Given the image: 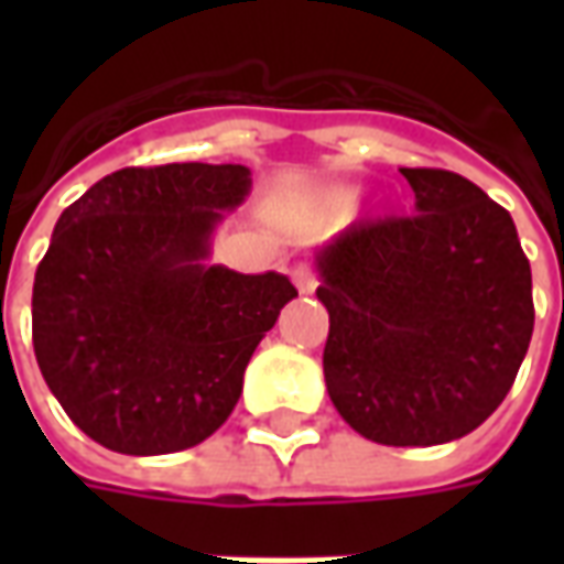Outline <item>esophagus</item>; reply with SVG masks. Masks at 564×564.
<instances>
[{
    "mask_svg": "<svg viewBox=\"0 0 564 564\" xmlns=\"http://www.w3.org/2000/svg\"><path fill=\"white\" fill-rule=\"evenodd\" d=\"M290 278L299 286V293L311 295L317 290V271L311 269V262H295L293 271H290Z\"/></svg>",
    "mask_w": 564,
    "mask_h": 564,
    "instance_id": "obj_1",
    "label": "esophagus"
}]
</instances>
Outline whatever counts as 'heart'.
Masks as SVG:
<instances>
[{
	"instance_id": "1",
	"label": "heart",
	"mask_w": 564,
	"mask_h": 564,
	"mask_svg": "<svg viewBox=\"0 0 564 564\" xmlns=\"http://www.w3.org/2000/svg\"><path fill=\"white\" fill-rule=\"evenodd\" d=\"M341 198H354V193H350V189H344V193H341Z\"/></svg>"
}]
</instances>
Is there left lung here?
<instances>
[{
  "instance_id": "obj_1",
  "label": "left lung",
  "mask_w": 564,
  "mask_h": 564,
  "mask_svg": "<svg viewBox=\"0 0 564 564\" xmlns=\"http://www.w3.org/2000/svg\"><path fill=\"white\" fill-rule=\"evenodd\" d=\"M414 214L356 220L317 253L326 390L387 447L468 435L505 402L534 329L517 226L468 177L402 169Z\"/></svg>"
}]
</instances>
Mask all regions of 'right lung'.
Here are the masks:
<instances>
[{
  "mask_svg": "<svg viewBox=\"0 0 564 564\" xmlns=\"http://www.w3.org/2000/svg\"><path fill=\"white\" fill-rule=\"evenodd\" d=\"M247 165L169 162L105 174L54 226L32 286V347L68 420L102 447H196L295 299L278 271L205 265L210 232L250 193Z\"/></svg>",
  "mask_w": 564,
  "mask_h": 564,
  "instance_id": "1",
  "label": "right lung"
}]
</instances>
